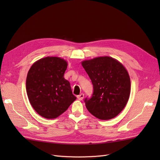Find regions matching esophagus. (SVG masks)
Returning a JSON list of instances; mask_svg holds the SVG:
<instances>
[{"label":"esophagus","mask_w":160,"mask_h":160,"mask_svg":"<svg viewBox=\"0 0 160 160\" xmlns=\"http://www.w3.org/2000/svg\"><path fill=\"white\" fill-rule=\"evenodd\" d=\"M77 98H78V99L79 100H82L83 99V98H84V94L83 93H81L80 95H77Z\"/></svg>","instance_id":"1"}]
</instances>
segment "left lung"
I'll use <instances>...</instances> for the list:
<instances>
[{"mask_svg":"<svg viewBox=\"0 0 160 160\" xmlns=\"http://www.w3.org/2000/svg\"><path fill=\"white\" fill-rule=\"evenodd\" d=\"M93 85L85 106L95 118L108 120L116 117L129 98L131 82L124 66L110 57H100L81 62Z\"/></svg>","mask_w":160,"mask_h":160,"instance_id":"1","label":"left lung"}]
</instances>
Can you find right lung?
<instances>
[{"instance_id": "add662e5", "label": "right lung", "mask_w": 160, "mask_h": 160, "mask_svg": "<svg viewBox=\"0 0 160 160\" xmlns=\"http://www.w3.org/2000/svg\"><path fill=\"white\" fill-rule=\"evenodd\" d=\"M67 62L57 57L36 61L28 72L26 89L33 109L42 117L55 119L77 99L69 82L64 78Z\"/></svg>"}]
</instances>
